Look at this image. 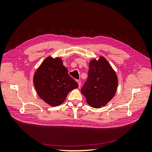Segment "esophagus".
Wrapping results in <instances>:
<instances>
[{
  "label": "esophagus",
  "instance_id": "esophagus-1",
  "mask_svg": "<svg viewBox=\"0 0 152 152\" xmlns=\"http://www.w3.org/2000/svg\"><path fill=\"white\" fill-rule=\"evenodd\" d=\"M77 83H78V85H79V87H80V86H81V82L80 80H77Z\"/></svg>",
  "mask_w": 152,
  "mask_h": 152
}]
</instances>
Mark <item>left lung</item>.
Here are the masks:
<instances>
[{"mask_svg":"<svg viewBox=\"0 0 152 152\" xmlns=\"http://www.w3.org/2000/svg\"><path fill=\"white\" fill-rule=\"evenodd\" d=\"M89 75L82 93L89 105L99 108L113 97L117 89L118 77L108 61L102 56L90 61Z\"/></svg>","mask_w":152,"mask_h":152,"instance_id":"8db88e82","label":"left lung"}]
</instances>
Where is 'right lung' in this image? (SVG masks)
I'll return each instance as SVG.
<instances>
[{"label":"right lung","mask_w":152,"mask_h":152,"mask_svg":"<svg viewBox=\"0 0 152 152\" xmlns=\"http://www.w3.org/2000/svg\"><path fill=\"white\" fill-rule=\"evenodd\" d=\"M60 57L45 58L34 75V84L39 97L52 107L62 104L69 92L78 84L68 73Z\"/></svg>","instance_id":"1"}]
</instances>
